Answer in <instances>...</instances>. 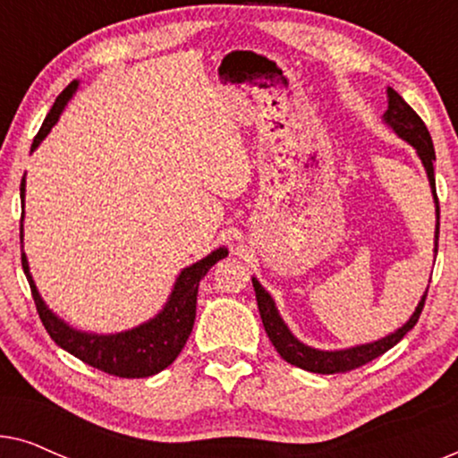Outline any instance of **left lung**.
Masks as SVG:
<instances>
[{"instance_id": "8db88e82", "label": "left lung", "mask_w": 458, "mask_h": 458, "mask_svg": "<svg viewBox=\"0 0 458 458\" xmlns=\"http://www.w3.org/2000/svg\"><path fill=\"white\" fill-rule=\"evenodd\" d=\"M384 118H386V123L390 124V127L396 131L400 137H403V140L409 141L411 146L417 149L419 158H421L425 171H428L429 185H431V191H434V199H436V215H437L436 254H437V237H440V202H437V193H436V177H434L436 152H434V143H431V135H429L428 127H425V123L421 121V116H419L417 112L412 110L396 91L392 89V87H387V112L384 114ZM252 284H254L256 302H259L262 325H265L268 340L273 342V346L281 354V359L287 360L293 367L304 369V371L321 373V375L352 371V369L367 365V362H371L373 359H377V356L387 352L392 346H396V344L403 340V337L417 325L419 317H421L423 306H425V298H428V292H425L421 302H419V306H417V310L412 312V317L409 318V323H406L404 327H400L396 334L387 335L379 342L365 344V346L335 350V352H325V350H315L310 346H304L302 342H298L296 337L290 334V329L285 327V323L281 321L279 312H277V309H275L273 298L268 296L265 290H262V285L259 284V281L252 279Z\"/></svg>"}]
</instances>
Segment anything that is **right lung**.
<instances>
[{"instance_id":"obj_1","label":"right lung","mask_w":458,"mask_h":458,"mask_svg":"<svg viewBox=\"0 0 458 458\" xmlns=\"http://www.w3.org/2000/svg\"><path fill=\"white\" fill-rule=\"evenodd\" d=\"M74 89H77V81H72V83L55 98L52 110L47 112L46 121H43L39 133L35 135L30 149L39 146V141L49 133V129H52L55 121H58L60 112L64 110L66 102L72 98ZM21 198L24 206V179L21 183ZM225 256H227V250L218 248L216 252L206 256L204 260L183 268L177 284H174L171 300L166 302L165 310H162L158 317H154L152 321L116 335H91L81 334V331L68 327L64 321H60V318L43 304L39 292H37L35 287V281L29 273V262L24 252L22 268L29 279L30 293H33L43 327H46L49 337H52L60 348H64L66 352L77 356L79 360L87 362L89 367L99 369V371L114 375V377L135 379L160 373L162 369H166L174 359H177L179 352L185 346L187 337L191 334L193 321H196V300L199 279H202L218 260L225 259Z\"/></svg>"}]
</instances>
